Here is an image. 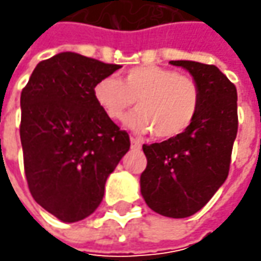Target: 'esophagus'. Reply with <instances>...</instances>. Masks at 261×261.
I'll list each match as a JSON object with an SVG mask.
<instances>
[{
	"mask_svg": "<svg viewBox=\"0 0 261 261\" xmlns=\"http://www.w3.org/2000/svg\"><path fill=\"white\" fill-rule=\"evenodd\" d=\"M130 145H132V148H141V142L136 138L130 136Z\"/></svg>",
	"mask_w": 261,
	"mask_h": 261,
	"instance_id": "1",
	"label": "esophagus"
}]
</instances>
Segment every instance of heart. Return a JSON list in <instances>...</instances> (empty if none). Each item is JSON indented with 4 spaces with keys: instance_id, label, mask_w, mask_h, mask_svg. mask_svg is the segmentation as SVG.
Here are the masks:
<instances>
[{
    "instance_id": "obj_1",
    "label": "heart",
    "mask_w": 261,
    "mask_h": 261,
    "mask_svg": "<svg viewBox=\"0 0 261 261\" xmlns=\"http://www.w3.org/2000/svg\"><path fill=\"white\" fill-rule=\"evenodd\" d=\"M93 97L110 120L119 122L134 107L127 125L152 130L158 139L181 135L195 122L200 107V88L195 78L156 65L127 69L122 78L105 76L93 87Z\"/></svg>"
}]
</instances>
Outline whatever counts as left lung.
I'll use <instances>...</instances> for the list:
<instances>
[{
	"instance_id": "1",
	"label": "left lung",
	"mask_w": 261,
	"mask_h": 261,
	"mask_svg": "<svg viewBox=\"0 0 261 261\" xmlns=\"http://www.w3.org/2000/svg\"><path fill=\"white\" fill-rule=\"evenodd\" d=\"M170 64L193 75L200 88V107L181 135L142 145L146 168L141 174V193L156 214L187 218L200 211L228 177L238 130L237 88L215 65Z\"/></svg>"
}]
</instances>
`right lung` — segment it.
<instances>
[{"mask_svg":"<svg viewBox=\"0 0 261 261\" xmlns=\"http://www.w3.org/2000/svg\"><path fill=\"white\" fill-rule=\"evenodd\" d=\"M119 68L62 52L39 62L21 91L20 139L29 190L64 222L94 212L107 177L130 148L127 132L93 97L95 83Z\"/></svg>","mask_w":261,"mask_h":261,"instance_id":"obj_1","label":"right lung"}]
</instances>
